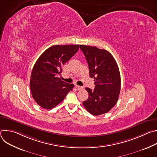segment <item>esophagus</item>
Masks as SVG:
<instances>
[{
	"label": "esophagus",
	"mask_w": 157,
	"mask_h": 157,
	"mask_svg": "<svg viewBox=\"0 0 157 157\" xmlns=\"http://www.w3.org/2000/svg\"><path fill=\"white\" fill-rule=\"evenodd\" d=\"M76 89H78V90H81V89H83V87L79 86H78V85H76Z\"/></svg>",
	"instance_id": "obj_1"
}]
</instances>
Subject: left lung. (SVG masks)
<instances>
[{"label": "left lung", "mask_w": 157, "mask_h": 157, "mask_svg": "<svg viewBox=\"0 0 157 157\" xmlns=\"http://www.w3.org/2000/svg\"><path fill=\"white\" fill-rule=\"evenodd\" d=\"M89 66V76L94 78V90L86 87L88 99L82 102L94 116L107 113L118 101L121 91V75L117 64L108 51L96 47L80 45Z\"/></svg>", "instance_id": "1"}]
</instances>
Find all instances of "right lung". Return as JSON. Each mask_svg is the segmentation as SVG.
Here are the masks:
<instances>
[{"mask_svg":"<svg viewBox=\"0 0 157 157\" xmlns=\"http://www.w3.org/2000/svg\"><path fill=\"white\" fill-rule=\"evenodd\" d=\"M79 48V44L53 45L36 61L31 73L30 87L33 98L43 109L55 107L73 89V84L65 82L59 76L62 66Z\"/></svg>","mask_w":157,"mask_h":157,"instance_id":"add662e5","label":"right lung"}]
</instances>
